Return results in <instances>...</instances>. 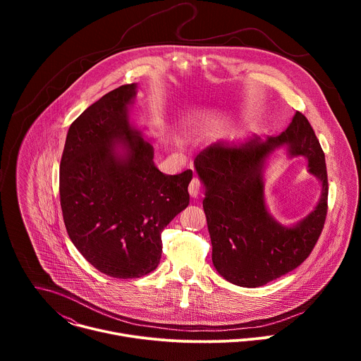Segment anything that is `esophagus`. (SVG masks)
Wrapping results in <instances>:
<instances>
[{
	"label": "esophagus",
	"instance_id": "obj_1",
	"mask_svg": "<svg viewBox=\"0 0 361 361\" xmlns=\"http://www.w3.org/2000/svg\"><path fill=\"white\" fill-rule=\"evenodd\" d=\"M200 188H201V183H200V180H198L197 177H194V178L191 180L190 185H188V192H190V195H191L192 198H197L198 194H200Z\"/></svg>",
	"mask_w": 361,
	"mask_h": 361
}]
</instances>
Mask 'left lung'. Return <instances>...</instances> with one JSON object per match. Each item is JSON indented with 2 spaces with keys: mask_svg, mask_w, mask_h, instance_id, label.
Listing matches in <instances>:
<instances>
[{
  "mask_svg": "<svg viewBox=\"0 0 361 361\" xmlns=\"http://www.w3.org/2000/svg\"><path fill=\"white\" fill-rule=\"evenodd\" d=\"M283 147L286 157H304L307 171L321 183L314 210L286 226L277 222L265 202V167ZM205 187L202 209L213 245V264L227 281L260 287L298 267L316 245L327 214V170L324 152L307 118L295 113L277 137L257 134L219 141L194 160Z\"/></svg>",
  "mask_w": 361,
  "mask_h": 361,
  "instance_id": "obj_1",
  "label": "left lung"
}]
</instances>
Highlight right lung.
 Returning a JSON list of instances; mask_svg holds the SVG:
<instances>
[{"label": "right lung", "mask_w": 361, "mask_h": 361, "mask_svg": "<svg viewBox=\"0 0 361 361\" xmlns=\"http://www.w3.org/2000/svg\"><path fill=\"white\" fill-rule=\"evenodd\" d=\"M138 84L102 95L68 128L60 164L67 233L84 259L114 279H135L161 259V233L190 202L192 171L163 174L144 128L131 121Z\"/></svg>", "instance_id": "obj_1"}]
</instances>
